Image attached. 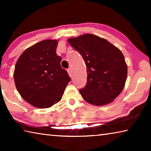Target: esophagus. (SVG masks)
Masks as SVG:
<instances>
[{
  "label": "esophagus",
  "mask_w": 151,
  "mask_h": 151,
  "mask_svg": "<svg viewBox=\"0 0 151 151\" xmlns=\"http://www.w3.org/2000/svg\"><path fill=\"white\" fill-rule=\"evenodd\" d=\"M67 71H68V75H69V76H72V75H73L72 69H71V68H68V69L67 70Z\"/></svg>",
  "instance_id": "esophagus-1"
}]
</instances>
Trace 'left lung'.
Instances as JSON below:
<instances>
[{
  "mask_svg": "<svg viewBox=\"0 0 151 151\" xmlns=\"http://www.w3.org/2000/svg\"><path fill=\"white\" fill-rule=\"evenodd\" d=\"M68 42L86 63L87 82L80 93L96 106L109 104L119 95L127 76V65L121 51L108 40L92 34L72 38Z\"/></svg>",
  "mask_w": 151,
  "mask_h": 151,
  "instance_id": "left-lung-1",
  "label": "left lung"
}]
</instances>
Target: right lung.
Listing matches in <instances>:
<instances>
[{
  "label": "right lung",
  "instance_id": "1",
  "mask_svg": "<svg viewBox=\"0 0 151 151\" xmlns=\"http://www.w3.org/2000/svg\"><path fill=\"white\" fill-rule=\"evenodd\" d=\"M58 41L45 40L25 50L14 71L17 91L24 101L39 109L49 108L60 101L70 81L56 53Z\"/></svg>",
  "mask_w": 151,
  "mask_h": 151
}]
</instances>
